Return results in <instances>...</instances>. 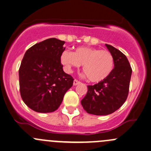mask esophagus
<instances>
[{
    "label": "esophagus",
    "instance_id": "1",
    "mask_svg": "<svg viewBox=\"0 0 151 151\" xmlns=\"http://www.w3.org/2000/svg\"><path fill=\"white\" fill-rule=\"evenodd\" d=\"M80 81H78V80H74V82H73V85H74V86H76V85H79V84H80Z\"/></svg>",
    "mask_w": 151,
    "mask_h": 151
}]
</instances>
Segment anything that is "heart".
<instances>
[{"label": "heart", "instance_id": "b5f03b06", "mask_svg": "<svg viewBox=\"0 0 151 151\" xmlns=\"http://www.w3.org/2000/svg\"><path fill=\"white\" fill-rule=\"evenodd\" d=\"M61 63L66 72L83 65V71L89 81L98 83L108 78L113 71L114 59L108 50L95 47L81 46L73 53L65 50L61 55Z\"/></svg>", "mask_w": 151, "mask_h": 151}]
</instances>
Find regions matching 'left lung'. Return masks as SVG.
Here are the masks:
<instances>
[{
  "instance_id": "8db88e82",
  "label": "left lung",
  "mask_w": 151,
  "mask_h": 151,
  "mask_svg": "<svg viewBox=\"0 0 151 151\" xmlns=\"http://www.w3.org/2000/svg\"><path fill=\"white\" fill-rule=\"evenodd\" d=\"M114 57V68L106 80L88 85V93L81 101L87 113L106 116L114 113L124 104L129 93L132 68L127 58L118 49L106 44Z\"/></svg>"
}]
</instances>
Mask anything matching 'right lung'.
<instances>
[{
  "mask_svg": "<svg viewBox=\"0 0 151 151\" xmlns=\"http://www.w3.org/2000/svg\"><path fill=\"white\" fill-rule=\"evenodd\" d=\"M65 42L49 38L28 49L19 70V88L24 104L38 113L58 109L74 79L61 63Z\"/></svg>",
  "mask_w": 151,
  "mask_h": 151,
  "instance_id": "add662e5",
  "label": "right lung"
}]
</instances>
